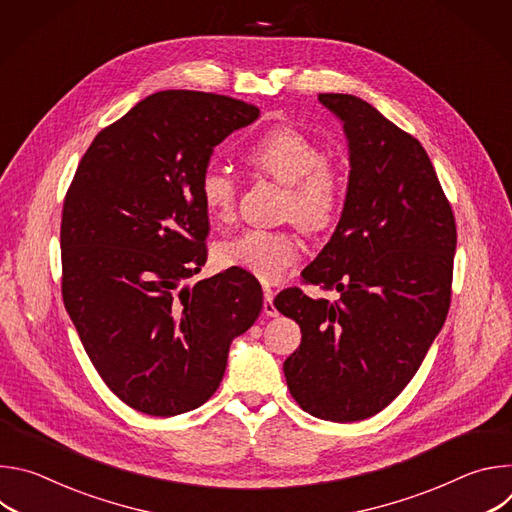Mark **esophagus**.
<instances>
[{
	"label": "esophagus",
	"mask_w": 512,
	"mask_h": 512,
	"mask_svg": "<svg viewBox=\"0 0 512 512\" xmlns=\"http://www.w3.org/2000/svg\"><path fill=\"white\" fill-rule=\"evenodd\" d=\"M273 289L271 287H263V314L265 316H271V318H275L277 316V308H275V304H273Z\"/></svg>",
	"instance_id": "34e87169"
}]
</instances>
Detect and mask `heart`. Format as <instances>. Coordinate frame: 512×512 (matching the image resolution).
<instances>
[{
  "instance_id": "1",
  "label": "heart",
  "mask_w": 512,
  "mask_h": 512,
  "mask_svg": "<svg viewBox=\"0 0 512 512\" xmlns=\"http://www.w3.org/2000/svg\"><path fill=\"white\" fill-rule=\"evenodd\" d=\"M245 160L259 174L285 186L283 214L306 233L332 227L344 200V178L324 162L318 145L294 127H277L251 143ZM237 178L231 170L210 166L200 178V200L210 218L227 221L237 204ZM300 257V245L285 231L249 229L216 247V259L263 281L279 279Z\"/></svg>"
}]
</instances>
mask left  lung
Instances as JSON below:
<instances>
[{
  "mask_svg": "<svg viewBox=\"0 0 512 512\" xmlns=\"http://www.w3.org/2000/svg\"><path fill=\"white\" fill-rule=\"evenodd\" d=\"M318 101L342 123L348 186L334 235L302 271L338 302L283 289L275 308L302 328L285 358L291 397L326 421L383 411L440 334L456 253L452 206L421 143L354 95Z\"/></svg>",
  "mask_w": 512,
  "mask_h": 512,
  "instance_id": "left-lung-1",
  "label": "left lung"
}]
</instances>
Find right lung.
<instances>
[{"instance_id":"add662e5","label":"right lung","mask_w":512,"mask_h":512,"mask_svg":"<svg viewBox=\"0 0 512 512\" xmlns=\"http://www.w3.org/2000/svg\"><path fill=\"white\" fill-rule=\"evenodd\" d=\"M243 101L160 91L105 127L62 208V298L93 367L135 411H192L223 381L229 348L261 308L259 281L206 263L200 178L214 148L257 121Z\"/></svg>"}]
</instances>
